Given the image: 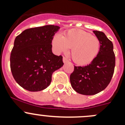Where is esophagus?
I'll use <instances>...</instances> for the list:
<instances>
[{
  "mask_svg": "<svg viewBox=\"0 0 125 125\" xmlns=\"http://www.w3.org/2000/svg\"><path fill=\"white\" fill-rule=\"evenodd\" d=\"M63 63H68V60L67 59H66V58H65V57H63Z\"/></svg>",
  "mask_w": 125,
  "mask_h": 125,
  "instance_id": "esophagus-1",
  "label": "esophagus"
}]
</instances>
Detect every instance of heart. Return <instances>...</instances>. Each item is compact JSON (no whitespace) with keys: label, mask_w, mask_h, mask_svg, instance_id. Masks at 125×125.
Masks as SVG:
<instances>
[{"label":"heart","mask_w":125,"mask_h":125,"mask_svg":"<svg viewBox=\"0 0 125 125\" xmlns=\"http://www.w3.org/2000/svg\"><path fill=\"white\" fill-rule=\"evenodd\" d=\"M52 45L57 53L66 52L71 48L72 59L80 65L92 62L100 49V42L97 37L85 31L75 29L69 30L63 36L55 35Z\"/></svg>","instance_id":"1"}]
</instances>
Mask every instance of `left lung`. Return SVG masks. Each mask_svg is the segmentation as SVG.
<instances>
[{
	"instance_id": "left-lung-1",
	"label": "left lung",
	"mask_w": 125,
	"mask_h": 125,
	"mask_svg": "<svg viewBox=\"0 0 125 125\" xmlns=\"http://www.w3.org/2000/svg\"><path fill=\"white\" fill-rule=\"evenodd\" d=\"M93 32L100 42L97 56L86 66H74V71L70 75L73 88L83 95H94L104 90L111 82L115 68V57L112 42L103 32Z\"/></svg>"
}]
</instances>
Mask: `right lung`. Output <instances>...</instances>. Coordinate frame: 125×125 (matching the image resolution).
Returning a JSON list of instances; mask_svg holds the SVG:
<instances>
[{
  "label": "right lung",
  "mask_w": 125,
  "mask_h": 125,
  "mask_svg": "<svg viewBox=\"0 0 125 125\" xmlns=\"http://www.w3.org/2000/svg\"><path fill=\"white\" fill-rule=\"evenodd\" d=\"M60 27L45 25L23 31L16 37L10 55L14 79L21 87L40 91L51 83L52 74L63 66L62 55L52 52V40Z\"/></svg>",
  "instance_id": "1"
}]
</instances>
